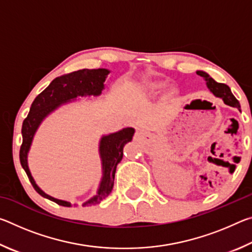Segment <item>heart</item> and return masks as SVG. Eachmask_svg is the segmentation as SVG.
<instances>
[{"label":"heart","instance_id":"heart-1","mask_svg":"<svg viewBox=\"0 0 252 252\" xmlns=\"http://www.w3.org/2000/svg\"><path fill=\"white\" fill-rule=\"evenodd\" d=\"M164 87V84L163 83H156V84H153L152 85V90H160V89H162Z\"/></svg>","mask_w":252,"mask_h":252}]
</instances>
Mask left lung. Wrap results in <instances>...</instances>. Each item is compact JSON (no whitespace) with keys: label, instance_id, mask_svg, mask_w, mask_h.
I'll return each mask as SVG.
<instances>
[{"label":"left lung","instance_id":"1","mask_svg":"<svg viewBox=\"0 0 252 252\" xmlns=\"http://www.w3.org/2000/svg\"><path fill=\"white\" fill-rule=\"evenodd\" d=\"M197 74L202 76V78L206 80L207 87L213 94L218 97H221L227 105L233 106V108H238L240 110V103H239V101L236 99V96L232 94L231 90H230V88L227 84L218 83L217 81L213 80L210 75L203 71H197Z\"/></svg>","mask_w":252,"mask_h":252}]
</instances>
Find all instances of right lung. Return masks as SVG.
<instances>
[{
  "mask_svg": "<svg viewBox=\"0 0 252 252\" xmlns=\"http://www.w3.org/2000/svg\"><path fill=\"white\" fill-rule=\"evenodd\" d=\"M110 73L106 69H83L69 74H64L59 78H55L50 83L48 88L33 101L28 117L24 119L22 125L23 141L20 149V161L21 165L27 172L30 182L35 191L42 197L51 200L55 203L63 207H71L72 204L64 200L55 199L51 195L44 193L34 181L28 165V152L31 147L33 136L35 134L37 127L41 122L58 109L60 105L66 103L78 96H90L100 95L104 89V81L106 75ZM134 134L133 127H125L114 133L103 135L100 141V157L102 161V179L97 192L90 200L83 203V207L91 204L100 203L101 200L111 193L114 185V174H116L117 165L122 160L123 147L132 140Z\"/></svg>",
  "mask_w": 252,
  "mask_h": 252,
  "instance_id": "1",
  "label": "right lung"
}]
</instances>
